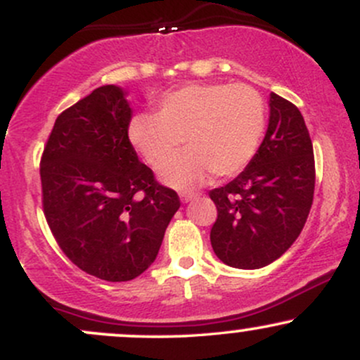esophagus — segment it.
Segmentation results:
<instances>
[{
    "label": "esophagus",
    "mask_w": 360,
    "mask_h": 360,
    "mask_svg": "<svg viewBox=\"0 0 360 360\" xmlns=\"http://www.w3.org/2000/svg\"><path fill=\"white\" fill-rule=\"evenodd\" d=\"M179 198H181V201H183V203H189V201H193V200H196L198 198V194L196 193H181L179 194Z\"/></svg>",
    "instance_id": "esophagus-1"
}]
</instances>
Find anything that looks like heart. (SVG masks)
<instances>
[{"instance_id":"heart-1","label":"heart","mask_w":360,"mask_h":360,"mask_svg":"<svg viewBox=\"0 0 360 360\" xmlns=\"http://www.w3.org/2000/svg\"><path fill=\"white\" fill-rule=\"evenodd\" d=\"M266 127V106L249 84H188L157 101L155 115H137L128 140L148 166L160 167L179 150H188L160 171L176 189H191L210 174L232 176L257 152Z\"/></svg>"}]
</instances>
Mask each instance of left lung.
Instances as JSON below:
<instances>
[{
    "instance_id": "1",
    "label": "left lung",
    "mask_w": 360,
    "mask_h": 360,
    "mask_svg": "<svg viewBox=\"0 0 360 360\" xmlns=\"http://www.w3.org/2000/svg\"><path fill=\"white\" fill-rule=\"evenodd\" d=\"M315 191L313 143L301 111L271 93L269 125L257 154L221 188L212 189L218 218L210 240L223 264L260 269L298 238Z\"/></svg>"
}]
</instances>
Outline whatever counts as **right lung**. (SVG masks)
Masks as SVG:
<instances>
[{
  "label": "right lung",
  "mask_w": 360,
  "mask_h": 360,
  "mask_svg": "<svg viewBox=\"0 0 360 360\" xmlns=\"http://www.w3.org/2000/svg\"><path fill=\"white\" fill-rule=\"evenodd\" d=\"M125 94L101 86L62 111L40 160L52 235L79 269L111 283L135 279L154 262L181 206L128 140Z\"/></svg>",
  "instance_id": "obj_1"
}]
</instances>
